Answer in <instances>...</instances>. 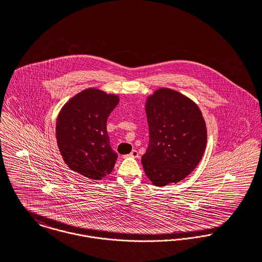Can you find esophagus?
<instances>
[{
  "instance_id": "34e87169",
  "label": "esophagus",
  "mask_w": 262,
  "mask_h": 262,
  "mask_svg": "<svg viewBox=\"0 0 262 262\" xmlns=\"http://www.w3.org/2000/svg\"><path fill=\"white\" fill-rule=\"evenodd\" d=\"M124 157H133V158H137V157H139V153H138L137 150H132V151L130 152V154L125 155Z\"/></svg>"
}]
</instances>
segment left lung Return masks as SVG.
Here are the masks:
<instances>
[{
    "label": "left lung",
    "instance_id": "8db88e82",
    "mask_svg": "<svg viewBox=\"0 0 262 262\" xmlns=\"http://www.w3.org/2000/svg\"><path fill=\"white\" fill-rule=\"evenodd\" d=\"M149 144L142 165L156 187L177 184L196 167L207 144V126L199 106L182 93L159 88L145 102Z\"/></svg>",
    "mask_w": 262,
    "mask_h": 262
}]
</instances>
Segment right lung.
I'll use <instances>...</instances> for the list:
<instances>
[{
  "label": "right lung",
  "mask_w": 262,
  "mask_h": 262,
  "mask_svg": "<svg viewBox=\"0 0 262 262\" xmlns=\"http://www.w3.org/2000/svg\"><path fill=\"white\" fill-rule=\"evenodd\" d=\"M119 101L118 95L89 88L61 108L56 120V141L73 171L93 181L112 172L118 154L110 146L107 120Z\"/></svg>",
  "instance_id": "1"
}]
</instances>
